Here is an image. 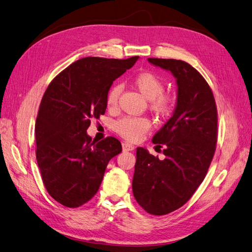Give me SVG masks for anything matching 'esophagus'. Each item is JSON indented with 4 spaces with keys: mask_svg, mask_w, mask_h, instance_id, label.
Returning <instances> with one entry per match:
<instances>
[{
    "mask_svg": "<svg viewBox=\"0 0 252 252\" xmlns=\"http://www.w3.org/2000/svg\"><path fill=\"white\" fill-rule=\"evenodd\" d=\"M122 147H123L124 152H131L134 149V146L131 144H128V143H123V144H122Z\"/></svg>",
    "mask_w": 252,
    "mask_h": 252,
    "instance_id": "obj_1",
    "label": "esophagus"
}]
</instances>
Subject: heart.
Wrapping results in <instances>:
<instances>
[{"mask_svg": "<svg viewBox=\"0 0 252 252\" xmlns=\"http://www.w3.org/2000/svg\"><path fill=\"white\" fill-rule=\"evenodd\" d=\"M133 85L142 93V95L151 100L152 109L158 114H167L172 109L173 98L167 94L162 93L164 85L162 80L152 72H141L133 77ZM121 87L114 85L108 92L107 105L113 108L117 106L121 94ZM151 128V122L145 118L126 117L121 119L115 124V130L128 141L137 142Z\"/></svg>", "mask_w": 252, "mask_h": 252, "instance_id": "heart-1", "label": "heart"}]
</instances>
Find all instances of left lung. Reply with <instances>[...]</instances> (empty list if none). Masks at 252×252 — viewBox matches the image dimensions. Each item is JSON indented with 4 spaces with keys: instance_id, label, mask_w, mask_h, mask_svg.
Listing matches in <instances>:
<instances>
[{
    "instance_id": "obj_1",
    "label": "left lung",
    "mask_w": 252,
    "mask_h": 252,
    "mask_svg": "<svg viewBox=\"0 0 252 252\" xmlns=\"http://www.w3.org/2000/svg\"><path fill=\"white\" fill-rule=\"evenodd\" d=\"M147 60L172 73L177 99L172 118L152 140L164 148L165 158L137 148L132 192L147 213L165 215L185 205L205 179L215 152L217 111L208 83L191 64L176 59Z\"/></svg>"
}]
</instances>
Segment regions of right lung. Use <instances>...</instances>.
I'll list each match as a JSON object with an SVG mask.
<instances>
[{
  "mask_svg": "<svg viewBox=\"0 0 252 252\" xmlns=\"http://www.w3.org/2000/svg\"><path fill=\"white\" fill-rule=\"evenodd\" d=\"M138 59L81 58L47 87L36 120V157L46 191L64 207L89 201L98 191L108 162L122 152L118 139L95 143L87 129L92 118L105 113L113 81Z\"/></svg>",
  "mask_w": 252,
  "mask_h": 252,
  "instance_id": "right-lung-1",
  "label": "right lung"
}]
</instances>
